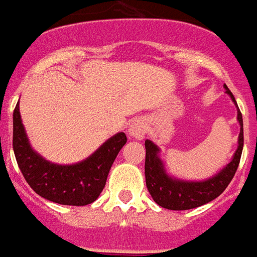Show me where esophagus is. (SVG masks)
Here are the masks:
<instances>
[{"instance_id": "obj_1", "label": "esophagus", "mask_w": 257, "mask_h": 257, "mask_svg": "<svg viewBox=\"0 0 257 257\" xmlns=\"http://www.w3.org/2000/svg\"><path fill=\"white\" fill-rule=\"evenodd\" d=\"M145 133H147V124H145V121L141 120V119L134 120L130 124V127H128V134H130L133 138H137V140L144 138Z\"/></svg>"}]
</instances>
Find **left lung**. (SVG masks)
<instances>
[{"mask_svg": "<svg viewBox=\"0 0 257 257\" xmlns=\"http://www.w3.org/2000/svg\"><path fill=\"white\" fill-rule=\"evenodd\" d=\"M224 89L237 106V120L239 123L238 147L233 155L231 162L226 164L215 175L204 181H185L172 177L168 174L164 163L160 159V148L156 144H153L151 140L145 141L147 188L155 203L159 204L160 207L172 211H185V209L201 207L220 196L224 192V189L228 186V183L231 182L234 174L238 168L242 147H244V124H242V115L239 112L234 95L226 85Z\"/></svg>", "mask_w": 257, "mask_h": 257, "instance_id": "obj_1", "label": "left lung"}]
</instances>
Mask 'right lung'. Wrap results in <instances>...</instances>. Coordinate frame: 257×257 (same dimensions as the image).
<instances>
[{"instance_id": "add662e5", "label": "right lung", "mask_w": 257, "mask_h": 257, "mask_svg": "<svg viewBox=\"0 0 257 257\" xmlns=\"http://www.w3.org/2000/svg\"><path fill=\"white\" fill-rule=\"evenodd\" d=\"M127 137L117 133L97 151L75 164H56L35 152L26 134L19 102L13 110V152L19 168L30 188L53 203L87 205L95 201L105 186L106 178Z\"/></svg>"}]
</instances>
